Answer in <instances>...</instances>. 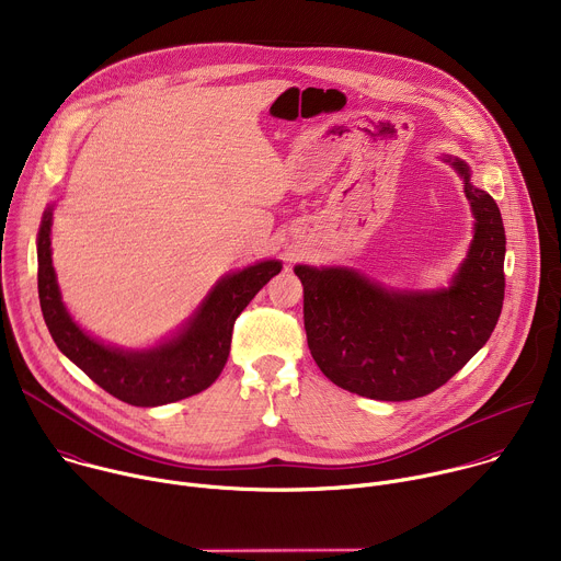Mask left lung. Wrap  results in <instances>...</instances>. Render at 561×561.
Instances as JSON below:
<instances>
[{
  "label": "left lung",
  "mask_w": 561,
  "mask_h": 561,
  "mask_svg": "<svg viewBox=\"0 0 561 561\" xmlns=\"http://www.w3.org/2000/svg\"><path fill=\"white\" fill-rule=\"evenodd\" d=\"M463 180L472 242L448 286L392 288L348 266L297 264L308 348L333 383L381 402L444 386L482 348L502 312L506 232L495 199L472 186L470 167L444 154Z\"/></svg>",
  "instance_id": "8db88e82"
}]
</instances>
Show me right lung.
Returning <instances> with one entry per match:
<instances>
[{"instance_id":"1","label":"right lung","mask_w":561,"mask_h":561,"mask_svg":"<svg viewBox=\"0 0 561 561\" xmlns=\"http://www.w3.org/2000/svg\"><path fill=\"white\" fill-rule=\"evenodd\" d=\"M53 206L44 210L37 232V288L44 322L57 348L130 407H164L206 390L226 366L234 319L282 271V262L264 260L224 275L171 337L148 348H122L89 335L61 301L50 257Z\"/></svg>"}]
</instances>
